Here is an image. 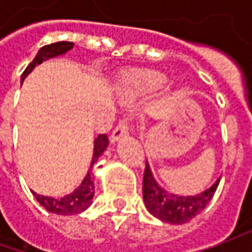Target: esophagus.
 Masks as SVG:
<instances>
[{
	"label": "esophagus",
	"mask_w": 252,
	"mask_h": 252,
	"mask_svg": "<svg viewBox=\"0 0 252 252\" xmlns=\"http://www.w3.org/2000/svg\"><path fill=\"white\" fill-rule=\"evenodd\" d=\"M129 131V121L127 119H122L119 123L116 125L115 130L112 131V141H118L123 134H126Z\"/></svg>",
	"instance_id": "1"
}]
</instances>
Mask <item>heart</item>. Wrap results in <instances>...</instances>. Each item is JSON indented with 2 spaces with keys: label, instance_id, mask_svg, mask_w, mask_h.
Wrapping results in <instances>:
<instances>
[{
  "label": "heart",
  "instance_id": "heart-1",
  "mask_svg": "<svg viewBox=\"0 0 252 252\" xmlns=\"http://www.w3.org/2000/svg\"><path fill=\"white\" fill-rule=\"evenodd\" d=\"M167 83V77L153 70H139L133 71L126 77V84L139 92H151L160 90Z\"/></svg>",
  "mask_w": 252,
  "mask_h": 252
}]
</instances>
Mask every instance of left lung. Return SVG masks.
<instances>
[{"mask_svg": "<svg viewBox=\"0 0 252 252\" xmlns=\"http://www.w3.org/2000/svg\"><path fill=\"white\" fill-rule=\"evenodd\" d=\"M220 178L206 190L195 196H178L168 193L156 182L151 174L150 165L146 162L144 177H143V199L147 210L161 221L171 224H184L190 219L198 216L206 208L210 199L213 198L218 189Z\"/></svg>", "mask_w": 252, "mask_h": 252, "instance_id": "left-lung-1", "label": "left lung"}]
</instances>
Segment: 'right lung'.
Here are the masks:
<instances>
[{
	"mask_svg": "<svg viewBox=\"0 0 252 252\" xmlns=\"http://www.w3.org/2000/svg\"><path fill=\"white\" fill-rule=\"evenodd\" d=\"M74 43L71 42H57V43L47 44L43 46L36 57L33 59V62L26 67L22 75H21V81L24 83V80L28 77V74L33 70L37 64L43 63L46 60L56 57V56H60V54L67 53L68 50L73 49ZM109 140H108V136L106 134H99L95 141H94V157H92L91 168L92 164L98 160V157L101 156L102 153L105 151V149L108 147ZM91 168L88 169L85 178L81 182V185L74 190L73 193L64 196L60 199L50 198V196H43V195H37L36 192L32 190V193L34 195L36 200L43 206L47 212L50 213H56V215H63V216H68V215H77V213H81L85 209L88 208L92 203V198H94V175H92Z\"/></svg>",
	"mask_w": 252,
	"mask_h": 252,
	"instance_id": "1",
	"label": "right lung"
}]
</instances>
